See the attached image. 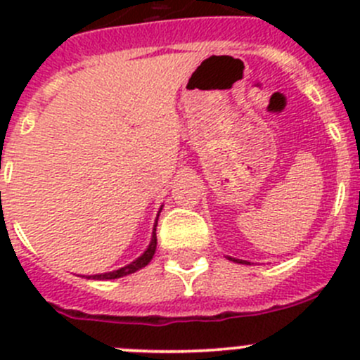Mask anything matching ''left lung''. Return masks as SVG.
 <instances>
[{"mask_svg":"<svg viewBox=\"0 0 360 360\" xmlns=\"http://www.w3.org/2000/svg\"><path fill=\"white\" fill-rule=\"evenodd\" d=\"M231 261H237V263H242V264H245V261H242V259H235V257H230Z\"/></svg>","mask_w":360,"mask_h":360,"instance_id":"left-lung-1","label":"left lung"}]
</instances>
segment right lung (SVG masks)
<instances>
[{"label":"right lung","mask_w":360,"mask_h":360,"mask_svg":"<svg viewBox=\"0 0 360 360\" xmlns=\"http://www.w3.org/2000/svg\"><path fill=\"white\" fill-rule=\"evenodd\" d=\"M158 216H160V212H158ZM157 224H158V217H157V221H155L151 242H150V245H148V249L144 250L143 256H139L136 261H132L130 264H127V266L118 268V270L108 271V274H101V275H90V277H86V278H94V281H111V278L125 277V275H130V274H134V271H137V270H141V268L146 266V264L153 259V254H155V250H157Z\"/></svg>","instance_id":"obj_1"}]
</instances>
